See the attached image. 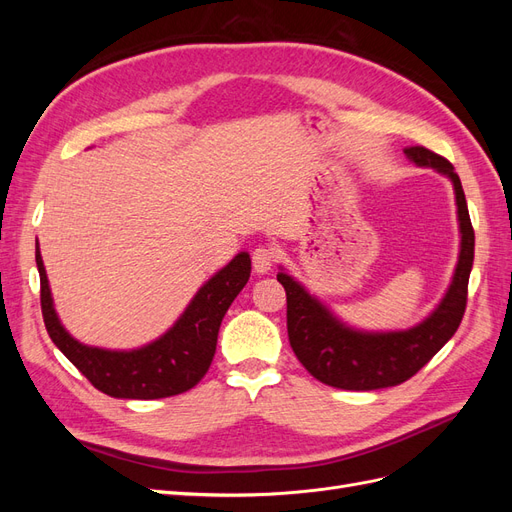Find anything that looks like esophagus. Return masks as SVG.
Here are the masks:
<instances>
[{"mask_svg": "<svg viewBox=\"0 0 512 512\" xmlns=\"http://www.w3.org/2000/svg\"><path fill=\"white\" fill-rule=\"evenodd\" d=\"M275 258H277L275 247H271V245H258L256 250L252 252V267H254L256 273H267V271L273 269Z\"/></svg>", "mask_w": 512, "mask_h": 512, "instance_id": "34e87169", "label": "esophagus"}]
</instances>
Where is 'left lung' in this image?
Returning a JSON list of instances; mask_svg holds the SVG:
<instances>
[{
  "label": "left lung",
  "instance_id": "1",
  "mask_svg": "<svg viewBox=\"0 0 512 512\" xmlns=\"http://www.w3.org/2000/svg\"><path fill=\"white\" fill-rule=\"evenodd\" d=\"M406 156L431 166L455 185L461 228V254L453 284L425 322L399 333H359L339 324L327 309L292 280L277 273L286 290V324L290 346L301 365L322 384L344 391H376L410 380L459 329L468 305V280L474 260V228L461 181L453 164L427 147H410Z\"/></svg>",
  "mask_w": 512,
  "mask_h": 512
}]
</instances>
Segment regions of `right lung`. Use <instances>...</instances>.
<instances>
[{"mask_svg": "<svg viewBox=\"0 0 512 512\" xmlns=\"http://www.w3.org/2000/svg\"><path fill=\"white\" fill-rule=\"evenodd\" d=\"M36 265L42 318L53 344L98 391L119 399L173 397L203 380L213 361L222 318L252 271L250 254L241 252L198 290L175 327L158 342L132 352H111L83 346L66 333L53 309L40 250H36Z\"/></svg>", "mask_w": 512, "mask_h": 512, "instance_id": "add662e5", "label": "right lung"}]
</instances>
